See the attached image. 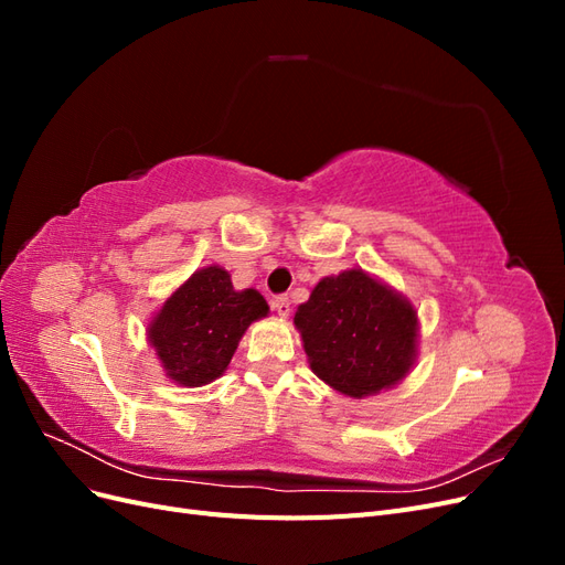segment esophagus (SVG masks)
<instances>
[{"label":"esophagus","instance_id":"esophagus-1","mask_svg":"<svg viewBox=\"0 0 565 565\" xmlns=\"http://www.w3.org/2000/svg\"><path fill=\"white\" fill-rule=\"evenodd\" d=\"M273 311H276L280 318H287L289 313H292V303H289V297H276L273 299Z\"/></svg>","mask_w":565,"mask_h":565}]
</instances>
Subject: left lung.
I'll return each instance as SVG.
<instances>
[{
    "label": "left lung",
    "mask_w": 565,
    "mask_h": 565,
    "mask_svg": "<svg viewBox=\"0 0 565 565\" xmlns=\"http://www.w3.org/2000/svg\"><path fill=\"white\" fill-rule=\"evenodd\" d=\"M295 324L316 377L349 398L401 384L417 358V309L363 268L322 278Z\"/></svg>",
    "instance_id": "1"
}]
</instances>
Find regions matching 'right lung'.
<instances>
[{
  "label": "right lung",
  "instance_id": "obj_1",
  "mask_svg": "<svg viewBox=\"0 0 565 565\" xmlns=\"http://www.w3.org/2000/svg\"><path fill=\"white\" fill-rule=\"evenodd\" d=\"M268 316L256 289L237 292L221 266L195 270L148 322V341L169 380L204 386L226 372L254 320Z\"/></svg>",
  "mask_w": 565,
  "mask_h": 565
}]
</instances>
